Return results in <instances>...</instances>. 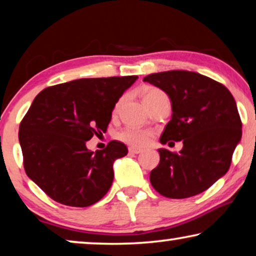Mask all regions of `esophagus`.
Listing matches in <instances>:
<instances>
[{
	"label": "esophagus",
	"mask_w": 256,
	"mask_h": 256,
	"mask_svg": "<svg viewBox=\"0 0 256 256\" xmlns=\"http://www.w3.org/2000/svg\"><path fill=\"white\" fill-rule=\"evenodd\" d=\"M128 150H129V152H130V154H140V152H142L141 149L135 148V146H130V148H129Z\"/></svg>",
	"instance_id": "34e87169"
}]
</instances>
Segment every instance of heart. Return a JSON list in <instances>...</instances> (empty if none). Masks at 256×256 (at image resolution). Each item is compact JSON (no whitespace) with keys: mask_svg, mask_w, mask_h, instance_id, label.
I'll return each mask as SVG.
<instances>
[{"mask_svg":"<svg viewBox=\"0 0 256 256\" xmlns=\"http://www.w3.org/2000/svg\"><path fill=\"white\" fill-rule=\"evenodd\" d=\"M162 98H166V93L162 92V90L158 88H148L143 94V100H144L146 104H148L152 101L162 99ZM118 104L120 102H118L116 106H115V110H118ZM118 138L124 141L128 144L135 146H146L150 141V138H152V132H146V130H141V129H132V128H127L124 130H122L121 132H118Z\"/></svg>","mask_w":256,"mask_h":256,"instance_id":"1","label":"heart"}]
</instances>
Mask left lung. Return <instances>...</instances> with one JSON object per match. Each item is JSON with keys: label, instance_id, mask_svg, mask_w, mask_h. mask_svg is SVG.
I'll return each mask as SVG.
<instances>
[{"label": "left lung", "instance_id": "obj_1", "mask_svg": "<svg viewBox=\"0 0 256 256\" xmlns=\"http://www.w3.org/2000/svg\"><path fill=\"white\" fill-rule=\"evenodd\" d=\"M143 82L158 87L171 101L172 114L160 143L183 141L178 154L158 149L160 160L150 183L168 198L202 194L227 172L241 140L236 100L225 86L197 72L152 73Z\"/></svg>", "mask_w": 256, "mask_h": 256}]
</instances>
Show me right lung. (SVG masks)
<instances>
[{"mask_svg":"<svg viewBox=\"0 0 256 256\" xmlns=\"http://www.w3.org/2000/svg\"><path fill=\"white\" fill-rule=\"evenodd\" d=\"M138 78L78 79L48 87L34 98L20 124L18 140L28 177L48 197L86 208L107 194L113 164L127 155V146L110 141L94 152L86 142L106 132L115 104Z\"/></svg>","mask_w":256,"mask_h":256,"instance_id":"1","label":"right lung"}]
</instances>
